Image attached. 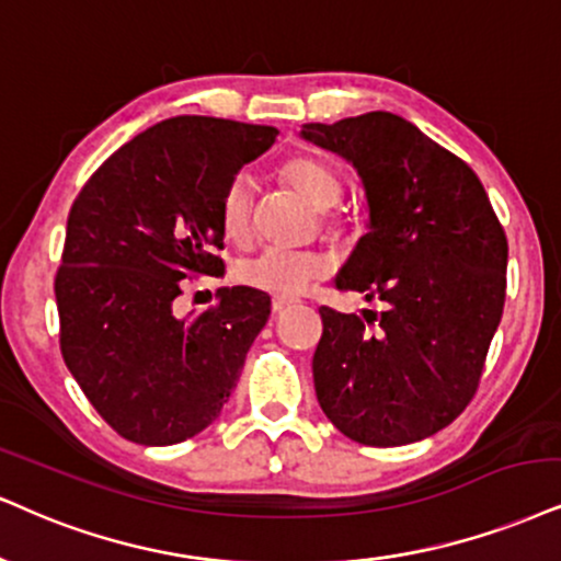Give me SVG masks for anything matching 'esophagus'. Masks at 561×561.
I'll list each match as a JSON object with an SVG mask.
<instances>
[{"label":"esophagus","mask_w":561,"mask_h":561,"mask_svg":"<svg viewBox=\"0 0 561 561\" xmlns=\"http://www.w3.org/2000/svg\"><path fill=\"white\" fill-rule=\"evenodd\" d=\"M294 299H288V296H273V312H286L288 307H294Z\"/></svg>","instance_id":"esophagus-1"}]
</instances>
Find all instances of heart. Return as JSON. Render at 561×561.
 Masks as SVG:
<instances>
[{
  "label": "heart",
  "mask_w": 561,
  "mask_h": 561,
  "mask_svg": "<svg viewBox=\"0 0 561 561\" xmlns=\"http://www.w3.org/2000/svg\"><path fill=\"white\" fill-rule=\"evenodd\" d=\"M283 179L294 186L299 195L317 210H330L341 203L343 197V176L333 165L317 158H291L283 163ZM252 210H254V179L247 171H239L231 182L226 184L224 197H220V228L226 239L247 241L252 233ZM330 270V260L314 249H291L267 247L262 252L241 257L233 265V278L241 286L254 288L275 296H294L304 291L309 283L322 278Z\"/></svg>",
  "instance_id": "heart-1"
}]
</instances>
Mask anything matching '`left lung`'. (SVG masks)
<instances>
[{
  "label": "left lung",
  "mask_w": 561,
  "mask_h": 561,
  "mask_svg": "<svg viewBox=\"0 0 561 561\" xmlns=\"http://www.w3.org/2000/svg\"><path fill=\"white\" fill-rule=\"evenodd\" d=\"M364 184L369 224L337 291L385 312L322 307L312 358L324 416L348 439L398 447L453 424L471 403L502 320L507 239L471 165L390 112L304 124Z\"/></svg>",
  "instance_id": "8db88e82"
}]
</instances>
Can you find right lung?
<instances>
[{"mask_svg":"<svg viewBox=\"0 0 561 561\" xmlns=\"http://www.w3.org/2000/svg\"><path fill=\"white\" fill-rule=\"evenodd\" d=\"M278 129L216 116L153 124L88 179L54 283L61 356L103 421L137 445H176L218 419L270 317V296L220 288L176 317L192 273L218 275L226 184Z\"/></svg>","mask_w":561,"mask_h":561,"instance_id":"add662e5","label":"right lung"}]
</instances>
